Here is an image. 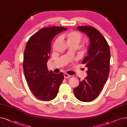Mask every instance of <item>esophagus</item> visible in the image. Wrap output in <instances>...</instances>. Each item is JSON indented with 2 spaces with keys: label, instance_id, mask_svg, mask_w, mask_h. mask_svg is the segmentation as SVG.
Wrapping results in <instances>:
<instances>
[{
  "label": "esophagus",
  "instance_id": "esophagus-1",
  "mask_svg": "<svg viewBox=\"0 0 127 127\" xmlns=\"http://www.w3.org/2000/svg\"><path fill=\"white\" fill-rule=\"evenodd\" d=\"M64 78H65V79H66V78H69L70 77V75L69 74H67V73H64Z\"/></svg>",
  "mask_w": 127,
  "mask_h": 127
}]
</instances>
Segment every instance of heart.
Wrapping results in <instances>:
<instances>
[{
	"instance_id": "obj_1",
	"label": "heart",
	"mask_w": 127,
	"mask_h": 127,
	"mask_svg": "<svg viewBox=\"0 0 127 127\" xmlns=\"http://www.w3.org/2000/svg\"><path fill=\"white\" fill-rule=\"evenodd\" d=\"M64 38L67 39V41L70 47L73 46H77L78 47L82 40V35L80 32L76 31H70L67 33L63 34L55 40L54 44V46L60 41V39Z\"/></svg>"
}]
</instances>
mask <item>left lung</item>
Instances as JSON below:
<instances>
[{"mask_svg": "<svg viewBox=\"0 0 127 127\" xmlns=\"http://www.w3.org/2000/svg\"><path fill=\"white\" fill-rule=\"evenodd\" d=\"M77 29L90 39L87 56L82 60L88 68L87 77L80 81L73 93L79 100L91 102L99 95L109 73L110 53L109 45L99 31L92 27L80 26Z\"/></svg>", "mask_w": 127, "mask_h": 127, "instance_id": "8db88e82", "label": "left lung"}]
</instances>
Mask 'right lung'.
Instances as JSON below:
<instances>
[{
    "label": "right lung",
    "instance_id": "add662e5",
    "mask_svg": "<svg viewBox=\"0 0 127 127\" xmlns=\"http://www.w3.org/2000/svg\"><path fill=\"white\" fill-rule=\"evenodd\" d=\"M67 29L60 27L43 28L29 38L25 46L23 63L25 78L30 90L39 100L49 101L56 97L64 79L62 72L55 74L49 71L47 63L53 38Z\"/></svg>",
    "mask_w": 127,
    "mask_h": 127
}]
</instances>
